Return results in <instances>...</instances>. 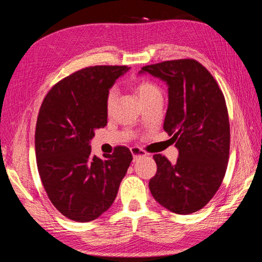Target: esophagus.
I'll return each instance as SVG.
<instances>
[{
    "instance_id": "1",
    "label": "esophagus",
    "mask_w": 262,
    "mask_h": 262,
    "mask_svg": "<svg viewBox=\"0 0 262 262\" xmlns=\"http://www.w3.org/2000/svg\"><path fill=\"white\" fill-rule=\"evenodd\" d=\"M130 151H132V155H133V158H134V161H136L137 158H140V157H144V156H147V152L144 151V150H142L141 148H139V147H133V148H130Z\"/></svg>"
}]
</instances>
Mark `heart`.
Instances as JSON below:
<instances>
[{
  "instance_id": "obj_1",
  "label": "heart",
  "mask_w": 262,
  "mask_h": 262,
  "mask_svg": "<svg viewBox=\"0 0 262 262\" xmlns=\"http://www.w3.org/2000/svg\"><path fill=\"white\" fill-rule=\"evenodd\" d=\"M134 90L136 92V95L139 96L141 101L150 99L152 98V97L162 96L161 90H159V88L156 85V84H154L152 82H149V81L136 82L134 85ZM114 100H115V90L112 89V90H110L107 95V99H106V107H107L108 111H111V108H112Z\"/></svg>"
}]
</instances>
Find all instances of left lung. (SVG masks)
Segmentation results:
<instances>
[{
    "label": "left lung",
    "mask_w": 262,
    "mask_h": 262,
    "mask_svg": "<svg viewBox=\"0 0 262 262\" xmlns=\"http://www.w3.org/2000/svg\"><path fill=\"white\" fill-rule=\"evenodd\" d=\"M167 84L164 130L176 142L174 164L154 155L157 172L149 188L159 205L180 215L202 209L219 190L228 166L230 125L223 92L212 75L193 59L145 66Z\"/></svg>",
    "instance_id": "left-lung-1"
}]
</instances>
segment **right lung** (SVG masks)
<instances>
[{
    "label": "right lung",
    "instance_id": "add662e5",
    "mask_svg": "<svg viewBox=\"0 0 262 262\" xmlns=\"http://www.w3.org/2000/svg\"><path fill=\"white\" fill-rule=\"evenodd\" d=\"M128 69L78 70L56 83L41 104L34 135L38 172L51 202L69 220L84 223L104 214L133 161L126 147L99 158L90 145L95 130L107 123L108 90Z\"/></svg>",
    "mask_w": 262,
    "mask_h": 262
}]
</instances>
